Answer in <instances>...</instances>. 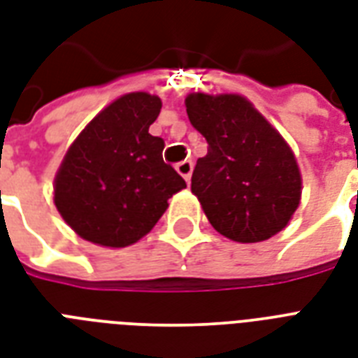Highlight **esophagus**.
<instances>
[{
    "instance_id": "1",
    "label": "esophagus",
    "mask_w": 358,
    "mask_h": 358,
    "mask_svg": "<svg viewBox=\"0 0 358 358\" xmlns=\"http://www.w3.org/2000/svg\"><path fill=\"white\" fill-rule=\"evenodd\" d=\"M176 171H178V173L185 178V182L189 184L191 173H193V162H187V159H185V162H180L178 165H176Z\"/></svg>"
}]
</instances>
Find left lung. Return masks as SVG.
I'll return each mask as SVG.
<instances>
[{"label":"left lung","instance_id":"1","mask_svg":"<svg viewBox=\"0 0 358 358\" xmlns=\"http://www.w3.org/2000/svg\"><path fill=\"white\" fill-rule=\"evenodd\" d=\"M187 117L208 141L191 191L224 238L256 243L288 224L301 201V173L282 135L239 94L185 98Z\"/></svg>","mask_w":358,"mask_h":358}]
</instances>
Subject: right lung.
Segmentation results:
<instances>
[{
  "mask_svg": "<svg viewBox=\"0 0 358 358\" xmlns=\"http://www.w3.org/2000/svg\"><path fill=\"white\" fill-rule=\"evenodd\" d=\"M162 100L129 92L87 124L53 185L59 213L76 234L102 247H128L154 229L185 180L163 162L165 141L148 134Z\"/></svg>",
  "mask_w": 358,
  "mask_h": 358,
  "instance_id": "add662e5",
  "label": "right lung"
}]
</instances>
